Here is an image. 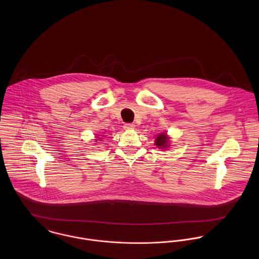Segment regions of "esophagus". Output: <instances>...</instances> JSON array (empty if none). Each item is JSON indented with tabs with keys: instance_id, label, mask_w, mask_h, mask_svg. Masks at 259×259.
<instances>
[{
	"instance_id": "34e87169",
	"label": "esophagus",
	"mask_w": 259,
	"mask_h": 259,
	"mask_svg": "<svg viewBox=\"0 0 259 259\" xmlns=\"http://www.w3.org/2000/svg\"><path fill=\"white\" fill-rule=\"evenodd\" d=\"M124 130H127V131H131V130H134L136 127V125L134 123H131V122H127V123H124L123 125Z\"/></svg>"
}]
</instances>
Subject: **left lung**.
<instances>
[{
  "mask_svg": "<svg viewBox=\"0 0 259 259\" xmlns=\"http://www.w3.org/2000/svg\"><path fill=\"white\" fill-rule=\"evenodd\" d=\"M167 143H168V139L165 134H161V135L157 136V138L155 140V146L158 148H167L168 147Z\"/></svg>",
  "mask_w": 259,
  "mask_h": 259,
  "instance_id": "8db88e82",
  "label": "left lung"
}]
</instances>
